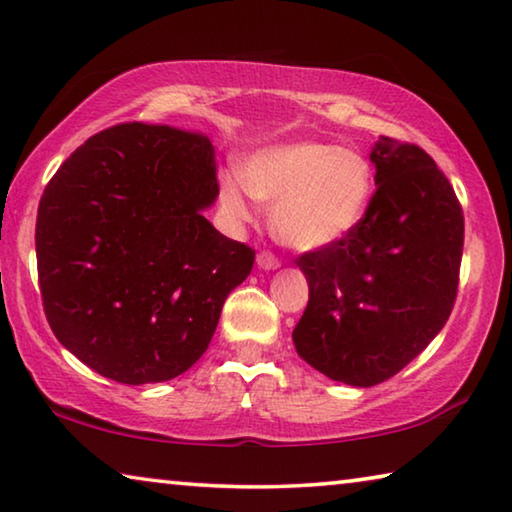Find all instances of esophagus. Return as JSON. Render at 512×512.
<instances>
[{"label":"esophagus","instance_id":"esophagus-1","mask_svg":"<svg viewBox=\"0 0 512 512\" xmlns=\"http://www.w3.org/2000/svg\"><path fill=\"white\" fill-rule=\"evenodd\" d=\"M257 266H259V269H264V271H273V269H278V266H280V259L275 257L273 253H269V250H262V253L257 255Z\"/></svg>","mask_w":512,"mask_h":512}]
</instances>
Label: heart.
<instances>
[{
    "label": "heart",
    "mask_w": 512,
    "mask_h": 512,
    "mask_svg": "<svg viewBox=\"0 0 512 512\" xmlns=\"http://www.w3.org/2000/svg\"><path fill=\"white\" fill-rule=\"evenodd\" d=\"M373 193L371 164L358 150L319 141L273 145L250 157L243 180L221 184L225 212L248 221L255 198L273 202L278 237L300 250L326 248L362 221Z\"/></svg>",
    "instance_id": "1"
}]
</instances>
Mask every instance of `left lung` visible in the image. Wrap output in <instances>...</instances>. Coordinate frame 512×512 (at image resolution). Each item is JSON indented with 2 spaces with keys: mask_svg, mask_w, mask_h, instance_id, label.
Listing matches in <instances>:
<instances>
[{
  "mask_svg": "<svg viewBox=\"0 0 512 512\" xmlns=\"http://www.w3.org/2000/svg\"><path fill=\"white\" fill-rule=\"evenodd\" d=\"M371 161L378 186L362 221L296 259L310 285L296 351L355 387L396 376L444 328L465 241L456 191L431 154L380 136Z\"/></svg>",
  "mask_w": 512,
  "mask_h": 512,
  "instance_id": "obj_1",
  "label": "left lung"
}]
</instances>
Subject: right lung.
Masks as SVG:
<instances>
[{"label": "right lung", "mask_w": 512, "mask_h": 512, "mask_svg": "<svg viewBox=\"0 0 512 512\" xmlns=\"http://www.w3.org/2000/svg\"><path fill=\"white\" fill-rule=\"evenodd\" d=\"M218 196L198 132L123 123L70 154L36 218L43 310L56 339L104 378L173 380L207 351L255 250L202 216Z\"/></svg>", "instance_id": "1"}]
</instances>
